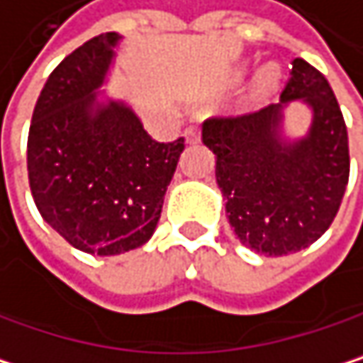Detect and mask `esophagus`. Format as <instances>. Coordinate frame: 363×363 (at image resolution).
I'll list each match as a JSON object with an SVG mask.
<instances>
[{
    "label": "esophagus",
    "instance_id": "34e87169",
    "mask_svg": "<svg viewBox=\"0 0 363 363\" xmlns=\"http://www.w3.org/2000/svg\"><path fill=\"white\" fill-rule=\"evenodd\" d=\"M185 138H187L189 144L200 142V127H198V125H189V127L185 129Z\"/></svg>",
    "mask_w": 363,
    "mask_h": 363
}]
</instances>
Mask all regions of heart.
Wrapping results in <instances>:
<instances>
[{
  "mask_svg": "<svg viewBox=\"0 0 363 363\" xmlns=\"http://www.w3.org/2000/svg\"><path fill=\"white\" fill-rule=\"evenodd\" d=\"M236 80H240V74L236 76ZM277 84H279V69H277L274 65L264 67V69L257 74L255 82H253V89H251V93H249V99H251L253 104H262L264 99H268V97L272 95V91L277 89Z\"/></svg>",
  "mask_w": 363,
  "mask_h": 363,
  "instance_id": "1",
  "label": "heart"
}]
</instances>
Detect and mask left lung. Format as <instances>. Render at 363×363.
Listing matches in <instances>:
<instances>
[{
    "label": "left lung",
    "mask_w": 363,
    "mask_h": 363,
    "mask_svg": "<svg viewBox=\"0 0 363 363\" xmlns=\"http://www.w3.org/2000/svg\"><path fill=\"white\" fill-rule=\"evenodd\" d=\"M279 104L204 121L202 140L217 155V185L240 242L281 257L319 240L349 183L347 125L325 76L294 59ZM304 101L313 121L304 138L282 133L284 108Z\"/></svg>",
    "instance_id": "8db88e82"
}]
</instances>
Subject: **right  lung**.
<instances>
[{
	"mask_svg": "<svg viewBox=\"0 0 363 363\" xmlns=\"http://www.w3.org/2000/svg\"><path fill=\"white\" fill-rule=\"evenodd\" d=\"M118 40L114 31L95 35L52 69L27 140L29 187L42 219L91 255L148 242L185 148V138L152 140L125 101L97 99Z\"/></svg>",
	"mask_w": 363,
	"mask_h": 363,
	"instance_id": "obj_1",
	"label": "right lung"
}]
</instances>
